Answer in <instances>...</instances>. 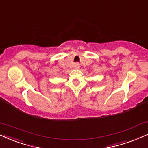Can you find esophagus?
Here are the masks:
<instances>
[{"label":"esophagus","instance_id":"esophagus-1","mask_svg":"<svg viewBox=\"0 0 148 148\" xmlns=\"http://www.w3.org/2000/svg\"><path fill=\"white\" fill-rule=\"evenodd\" d=\"M74 67H75L76 69H79L80 65H79V63H74Z\"/></svg>","mask_w":148,"mask_h":148}]
</instances>
